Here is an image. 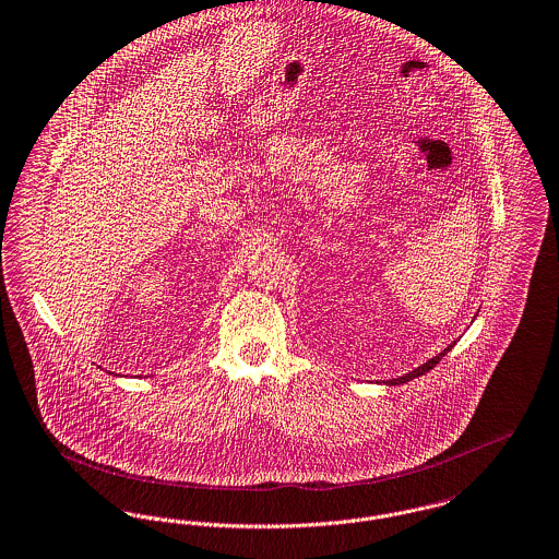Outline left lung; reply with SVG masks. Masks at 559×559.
Returning a JSON list of instances; mask_svg holds the SVG:
<instances>
[{"label": "left lung", "instance_id": "left-lung-1", "mask_svg": "<svg viewBox=\"0 0 559 559\" xmlns=\"http://www.w3.org/2000/svg\"><path fill=\"white\" fill-rule=\"evenodd\" d=\"M452 348H454V344H450L441 355H437L435 359H430V361L425 362V365H420V367H418V369H414L412 373H405V376H401V378H396V380H389V384H403V382H409V380H414V378H418V376H425V373L430 371L437 362L441 361V359H443Z\"/></svg>", "mask_w": 559, "mask_h": 559}]
</instances>
